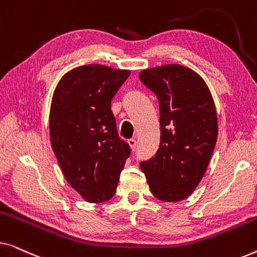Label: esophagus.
<instances>
[{
    "label": "esophagus",
    "mask_w": 257,
    "mask_h": 257,
    "mask_svg": "<svg viewBox=\"0 0 257 257\" xmlns=\"http://www.w3.org/2000/svg\"><path fill=\"white\" fill-rule=\"evenodd\" d=\"M127 143H128L130 147H131V150L135 151L136 147H137V140H136V139H130Z\"/></svg>",
    "instance_id": "1"
}]
</instances>
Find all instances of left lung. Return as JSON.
<instances>
[{
	"label": "left lung",
	"mask_w": 257,
	"mask_h": 257,
	"mask_svg": "<svg viewBox=\"0 0 257 257\" xmlns=\"http://www.w3.org/2000/svg\"><path fill=\"white\" fill-rule=\"evenodd\" d=\"M139 78L157 94L161 126L159 150L140 168L157 199L181 201L198 187L215 147L213 96L199 73L180 64L145 69Z\"/></svg>",
	"instance_id": "obj_1"
}]
</instances>
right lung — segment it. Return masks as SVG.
Segmentation results:
<instances>
[{"instance_id":"add662e5","label":"right lung","mask_w":257,"mask_h":257,"mask_svg":"<svg viewBox=\"0 0 257 257\" xmlns=\"http://www.w3.org/2000/svg\"><path fill=\"white\" fill-rule=\"evenodd\" d=\"M130 73L101 64L78 66L59 79L52 94V150L70 186L87 202H105L114 195L130 156L111 111L112 98Z\"/></svg>"}]
</instances>
